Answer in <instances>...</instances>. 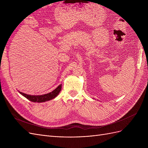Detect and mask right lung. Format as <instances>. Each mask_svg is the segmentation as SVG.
I'll list each match as a JSON object with an SVG mask.
<instances>
[{"label":"right lung","mask_w":148,"mask_h":148,"mask_svg":"<svg viewBox=\"0 0 148 148\" xmlns=\"http://www.w3.org/2000/svg\"><path fill=\"white\" fill-rule=\"evenodd\" d=\"M61 88H62V84H60L58 88L53 90V91L47 94H43V95H38V96L32 95L31 96L21 92H19L22 94V96H24L25 97L27 98V99H29V101H31L32 102H34V103H36V102L37 103H42V102L47 101L55 98L60 92V90H61Z\"/></svg>","instance_id":"right-lung-1"}]
</instances>
